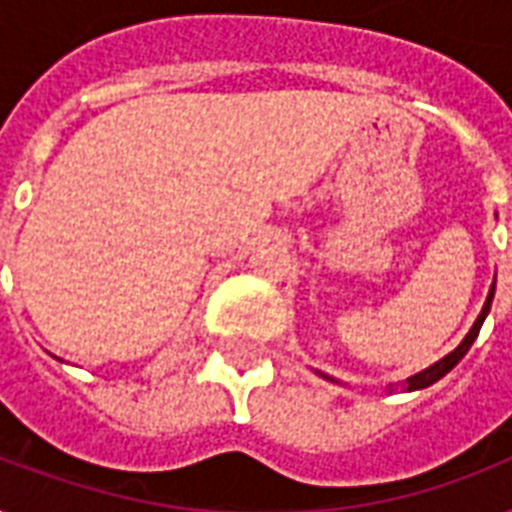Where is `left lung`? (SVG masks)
I'll use <instances>...</instances> for the list:
<instances>
[{"mask_svg": "<svg viewBox=\"0 0 512 512\" xmlns=\"http://www.w3.org/2000/svg\"><path fill=\"white\" fill-rule=\"evenodd\" d=\"M492 297H494V287H492V292H489V297H486L484 311H481V316H478V319H476V324H473V329H470V332H468V337H465V340H462L460 345H457V348H454L452 353H449V356L441 358L438 364L428 366V369H422L420 374H414V377H409V380L404 382V388H406V390H422V388H428V385H433V382H438V380H441V377H444L446 372H452L454 366L460 364L462 356L468 353L470 345H473V340H476L478 332H481V324H484L486 313H489V308H492Z\"/></svg>", "mask_w": 512, "mask_h": 512, "instance_id": "1", "label": "left lung"}]
</instances>
